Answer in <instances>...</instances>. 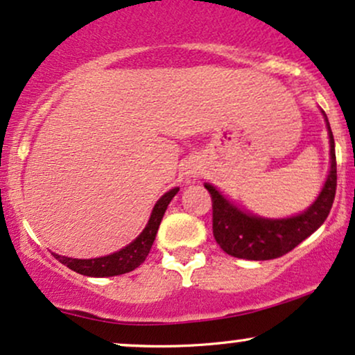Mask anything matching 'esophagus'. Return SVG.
I'll return each mask as SVG.
<instances>
[{
	"label": "esophagus",
	"mask_w": 355,
	"mask_h": 355,
	"mask_svg": "<svg viewBox=\"0 0 355 355\" xmlns=\"http://www.w3.org/2000/svg\"><path fill=\"white\" fill-rule=\"evenodd\" d=\"M199 173H201V171H199V168L196 164H189L186 168V176L187 178H198Z\"/></svg>",
	"instance_id": "esophagus-1"
}]
</instances>
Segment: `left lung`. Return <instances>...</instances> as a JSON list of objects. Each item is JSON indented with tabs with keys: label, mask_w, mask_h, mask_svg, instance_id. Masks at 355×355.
<instances>
[{
	"label": "left lung",
	"mask_w": 355,
	"mask_h": 355,
	"mask_svg": "<svg viewBox=\"0 0 355 355\" xmlns=\"http://www.w3.org/2000/svg\"><path fill=\"white\" fill-rule=\"evenodd\" d=\"M320 112L326 119L329 148H331V151H329L331 168H329L327 179L315 201L301 214L282 219L262 218V216L241 209L237 204L229 201L216 186L209 184V182L204 184L212 198L214 239L229 256L248 261L276 259V257L293 251L295 245H299L312 232L318 231L324 224V220L327 219L336 196L337 164L331 124H329L326 112L322 110Z\"/></svg>",
	"instance_id": "8db88e82"
}]
</instances>
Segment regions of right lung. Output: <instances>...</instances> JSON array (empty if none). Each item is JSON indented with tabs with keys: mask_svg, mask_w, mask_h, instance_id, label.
I'll list each match as a JSON object with an SVG mask.
<instances>
[{
	"mask_svg": "<svg viewBox=\"0 0 355 355\" xmlns=\"http://www.w3.org/2000/svg\"><path fill=\"white\" fill-rule=\"evenodd\" d=\"M179 187H173L169 189L164 196H161L157 199V202L154 204L151 216H149L148 224L143 229L139 236L136 237L132 243H129L126 248L119 249V251L107 254L103 257H94V259H73V257L60 256V254H54L61 264H64L66 268H69L74 272L83 274V276L89 277H112L119 276V274H126L135 270L137 266H141L148 257L149 251H151V245L156 239L157 229L164 216L166 209H168L169 202L173 201L174 196L178 194Z\"/></svg>",
	"mask_w": 355,
	"mask_h": 355,
	"instance_id": "obj_1",
	"label": "right lung"
}]
</instances>
